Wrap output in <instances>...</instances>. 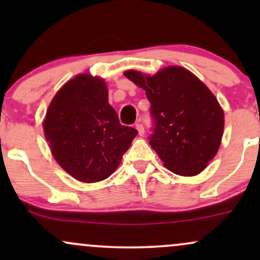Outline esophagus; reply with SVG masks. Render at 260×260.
Masks as SVG:
<instances>
[{"label": "esophagus", "instance_id": "obj_1", "mask_svg": "<svg viewBox=\"0 0 260 260\" xmlns=\"http://www.w3.org/2000/svg\"><path fill=\"white\" fill-rule=\"evenodd\" d=\"M136 129L138 131V134H139L140 137L144 136V127H143V124L137 123V124H136Z\"/></svg>", "mask_w": 260, "mask_h": 260}]
</instances>
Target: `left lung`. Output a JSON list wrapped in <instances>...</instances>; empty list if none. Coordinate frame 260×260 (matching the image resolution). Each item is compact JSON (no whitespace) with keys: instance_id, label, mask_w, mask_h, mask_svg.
<instances>
[{"instance_id":"1","label":"left lung","mask_w":260,"mask_h":260,"mask_svg":"<svg viewBox=\"0 0 260 260\" xmlns=\"http://www.w3.org/2000/svg\"><path fill=\"white\" fill-rule=\"evenodd\" d=\"M143 88L154 121L149 144L166 169L196 176L214 159L222 138L223 111L214 94L186 68L171 66L154 76L126 71Z\"/></svg>"}]
</instances>
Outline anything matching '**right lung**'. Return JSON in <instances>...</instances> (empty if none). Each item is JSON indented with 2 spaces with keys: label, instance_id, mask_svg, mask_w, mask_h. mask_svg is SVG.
Here are the masks:
<instances>
[{
  "label": "right lung",
  "instance_id": "add662e5",
  "mask_svg": "<svg viewBox=\"0 0 260 260\" xmlns=\"http://www.w3.org/2000/svg\"><path fill=\"white\" fill-rule=\"evenodd\" d=\"M44 132L59 166L92 183L113 174L138 131L120 123L104 79L79 74L53 96Z\"/></svg>",
  "mask_w": 260,
  "mask_h": 260
}]
</instances>
